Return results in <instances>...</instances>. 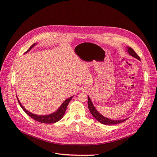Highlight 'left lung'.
Masks as SVG:
<instances>
[{
	"mask_svg": "<svg viewBox=\"0 0 157 157\" xmlns=\"http://www.w3.org/2000/svg\"><path fill=\"white\" fill-rule=\"evenodd\" d=\"M126 51L128 53V54L130 55L131 56L134 57V58H136L137 59H138L139 61H141V59L139 57V56L137 55L135 51L133 50L132 48L129 46H127L126 47ZM88 109L91 113V114L92 115V116L96 118V119L100 123L103 124H118V123H121L124 122L125 121H126V119L128 118H125V119H122V120H112V119H109V118L105 117L104 116H103L102 115H101L100 113H99L97 110L95 108L94 105H93V103L92 102L91 99H90V97L88 96Z\"/></svg>",
	"mask_w": 157,
	"mask_h": 157,
	"instance_id": "8db88e82",
	"label": "left lung"
}]
</instances>
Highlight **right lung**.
Listing matches in <instances>:
<instances>
[{
  "label": "right lung",
  "mask_w": 157,
  "mask_h": 157,
  "mask_svg": "<svg viewBox=\"0 0 157 157\" xmlns=\"http://www.w3.org/2000/svg\"><path fill=\"white\" fill-rule=\"evenodd\" d=\"M36 44V43L33 44L30 47L29 49L28 50L27 52H25L24 54H26L28 52H29ZM73 97V96H71V97L69 98L68 99H65V100L63 102V103L61 104V106L58 108V109H57V111H56L53 113H51V114H49V115H36V114H33V113H31L30 111H27V109L25 107H23V106L21 105V103L20 101V100H19L17 96V101H18L19 103H20V105L21 107L22 108L23 110L30 117H31L34 120L39 122L46 123V124H52V123H55L56 122L59 121V120H61V118H63L64 114L65 113L66 109H67L68 104L71 99H72Z\"/></svg>",
  "instance_id": "right-lung-1"
}]
</instances>
